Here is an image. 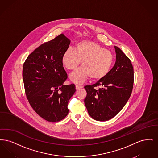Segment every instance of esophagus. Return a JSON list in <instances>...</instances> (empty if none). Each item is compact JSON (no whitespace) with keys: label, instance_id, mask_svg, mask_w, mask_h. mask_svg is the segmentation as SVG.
<instances>
[{"label":"esophagus","instance_id":"1","mask_svg":"<svg viewBox=\"0 0 158 158\" xmlns=\"http://www.w3.org/2000/svg\"><path fill=\"white\" fill-rule=\"evenodd\" d=\"M82 86H81V85H76V90H78L81 88H82Z\"/></svg>","mask_w":158,"mask_h":158}]
</instances>
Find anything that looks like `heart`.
Segmentation results:
<instances>
[{"label":"heart","instance_id":"b5f03b06","mask_svg":"<svg viewBox=\"0 0 158 158\" xmlns=\"http://www.w3.org/2000/svg\"><path fill=\"white\" fill-rule=\"evenodd\" d=\"M83 65L70 75L73 82L82 83L89 77L95 80L104 78L113 66V54L98 43L83 40L76 43L75 50L67 49L62 56V63L68 70H75L82 62Z\"/></svg>","mask_w":158,"mask_h":158}]
</instances>
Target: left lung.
Returning <instances> with one entry per match:
<instances>
[{"label": "left lung", "instance_id": "left-lung-1", "mask_svg": "<svg viewBox=\"0 0 158 158\" xmlns=\"http://www.w3.org/2000/svg\"><path fill=\"white\" fill-rule=\"evenodd\" d=\"M115 64L104 78L84 88V99L88 114L95 120L105 121L114 117L130 97L134 82V70L130 60L120 48L114 46ZM99 86L98 90L94 88Z\"/></svg>", "mask_w": 158, "mask_h": 158}]
</instances>
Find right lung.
<instances>
[{"mask_svg": "<svg viewBox=\"0 0 158 158\" xmlns=\"http://www.w3.org/2000/svg\"><path fill=\"white\" fill-rule=\"evenodd\" d=\"M70 40L61 34L37 48L23 66L25 90L31 106L45 120L57 122L69 113V99L76 91L74 84L65 85L68 78L62 56Z\"/></svg>", "mask_w": 158, "mask_h": 158, "instance_id": "add662e5", "label": "right lung"}]
</instances>
